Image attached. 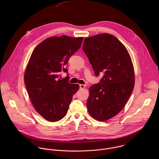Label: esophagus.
<instances>
[{
	"label": "esophagus",
	"mask_w": 159,
	"mask_h": 159,
	"mask_svg": "<svg viewBox=\"0 0 159 159\" xmlns=\"http://www.w3.org/2000/svg\"><path fill=\"white\" fill-rule=\"evenodd\" d=\"M85 87V85H84V84H80V85H79V87H80V89H84Z\"/></svg>",
	"instance_id": "esophagus-1"
}]
</instances>
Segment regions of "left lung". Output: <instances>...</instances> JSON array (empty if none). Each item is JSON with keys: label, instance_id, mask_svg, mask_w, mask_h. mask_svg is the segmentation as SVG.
I'll return each instance as SVG.
<instances>
[{"label": "left lung", "instance_id": "8db88e82", "mask_svg": "<svg viewBox=\"0 0 159 159\" xmlns=\"http://www.w3.org/2000/svg\"><path fill=\"white\" fill-rule=\"evenodd\" d=\"M82 49L95 75H103L90 87L87 110L95 120L104 121L123 109L132 93L134 74L131 57L124 45L107 33L85 38Z\"/></svg>", "mask_w": 159, "mask_h": 159}]
</instances>
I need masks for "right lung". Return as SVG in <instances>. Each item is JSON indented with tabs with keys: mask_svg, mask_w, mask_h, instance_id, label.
Listing matches in <instances>:
<instances>
[{
	"mask_svg": "<svg viewBox=\"0 0 159 159\" xmlns=\"http://www.w3.org/2000/svg\"><path fill=\"white\" fill-rule=\"evenodd\" d=\"M82 37L53 36L39 44L33 50L25 74L26 87L36 111L47 121L55 122L66 115L73 95L79 85L70 84L65 65L81 47Z\"/></svg>",
	"mask_w": 159,
	"mask_h": 159,
	"instance_id": "add662e5",
	"label": "right lung"
}]
</instances>
